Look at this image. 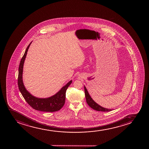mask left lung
Listing matches in <instances>:
<instances>
[{"mask_svg": "<svg viewBox=\"0 0 149 149\" xmlns=\"http://www.w3.org/2000/svg\"><path fill=\"white\" fill-rule=\"evenodd\" d=\"M84 91H85V96H86V100L88 105H89L91 108H93L94 110H95L96 111H102V112H108V111H112V109H109L107 108H104L102 106H100L97 103H96L95 101L92 99L91 97V96L87 91L86 88L84 86Z\"/></svg>", "mask_w": 149, "mask_h": 149, "instance_id": "8db88e82", "label": "left lung"}]
</instances>
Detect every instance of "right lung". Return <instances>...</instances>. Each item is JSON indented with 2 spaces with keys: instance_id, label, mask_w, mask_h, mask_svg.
Returning <instances> with one entry per match:
<instances>
[{
  "instance_id": "right-lung-1",
  "label": "right lung",
  "mask_w": 149,
  "mask_h": 149,
  "mask_svg": "<svg viewBox=\"0 0 149 149\" xmlns=\"http://www.w3.org/2000/svg\"><path fill=\"white\" fill-rule=\"evenodd\" d=\"M31 43L28 46L21 60L18 70V85L19 91L28 104L33 109L38 111L53 112L61 109L65 103V93L68 87L72 84V81L67 83V84L62 87L56 94L50 97L46 98H39L36 97L26 90L23 82V68L24 61L27 54L28 50L31 45Z\"/></svg>"
}]
</instances>
